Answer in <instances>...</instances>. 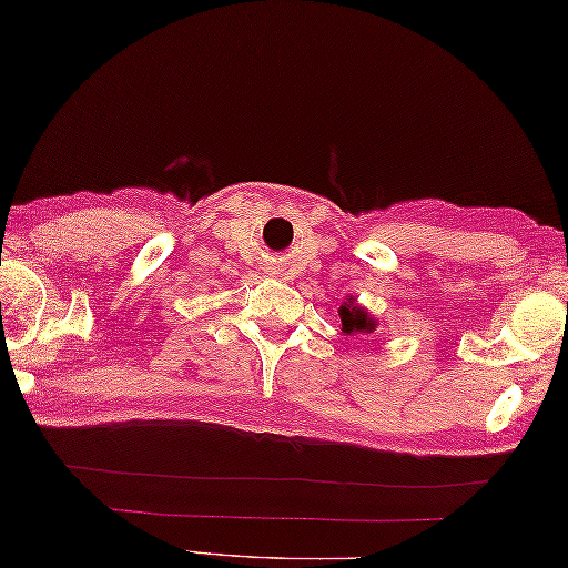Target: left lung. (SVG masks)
Returning <instances> with one entry per match:
<instances>
[{"label":"left lung","mask_w":568,"mask_h":568,"mask_svg":"<svg viewBox=\"0 0 568 568\" xmlns=\"http://www.w3.org/2000/svg\"><path fill=\"white\" fill-rule=\"evenodd\" d=\"M342 332L348 336L356 334H373L378 329V320L371 315L366 307H361L354 297H346L344 305L339 307Z\"/></svg>","instance_id":"left-lung-1"}]
</instances>
